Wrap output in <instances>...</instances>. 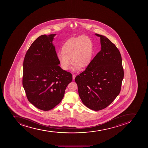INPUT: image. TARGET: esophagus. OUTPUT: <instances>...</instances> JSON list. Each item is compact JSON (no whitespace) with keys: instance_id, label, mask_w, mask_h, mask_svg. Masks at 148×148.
<instances>
[{"instance_id":"esophagus-1","label":"esophagus","mask_w":148,"mask_h":148,"mask_svg":"<svg viewBox=\"0 0 148 148\" xmlns=\"http://www.w3.org/2000/svg\"><path fill=\"white\" fill-rule=\"evenodd\" d=\"M72 77H73V79H75V77H76V75L75 74L73 75V76H72Z\"/></svg>"}]
</instances>
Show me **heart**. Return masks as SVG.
<instances>
[{
	"label": "heart",
	"mask_w": 148,
	"mask_h": 148,
	"mask_svg": "<svg viewBox=\"0 0 148 148\" xmlns=\"http://www.w3.org/2000/svg\"><path fill=\"white\" fill-rule=\"evenodd\" d=\"M93 53V44L85 36L69 39L62 47V52L58 53V59L62 68L67 70L72 63L74 68H85L90 62Z\"/></svg>",
	"instance_id": "heart-1"
}]
</instances>
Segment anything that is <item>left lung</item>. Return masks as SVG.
Listing matches in <instances>:
<instances>
[{"mask_svg": "<svg viewBox=\"0 0 148 148\" xmlns=\"http://www.w3.org/2000/svg\"><path fill=\"white\" fill-rule=\"evenodd\" d=\"M96 35L100 37L101 51L75 80L84 105L99 111L110 105L119 94L124 71L116 46L105 36Z\"/></svg>", "mask_w": 148, "mask_h": 148, "instance_id": "left-lung-1", "label": "left lung"}]
</instances>
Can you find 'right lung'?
<instances>
[{
    "label": "right lung",
    "instance_id": "obj_1",
    "mask_svg": "<svg viewBox=\"0 0 148 148\" xmlns=\"http://www.w3.org/2000/svg\"><path fill=\"white\" fill-rule=\"evenodd\" d=\"M56 34L40 36L26 52L22 84L28 101L37 108L49 111L62 101L72 75L62 69L55 47Z\"/></svg>",
    "mask_w": 148,
    "mask_h": 148
}]
</instances>
